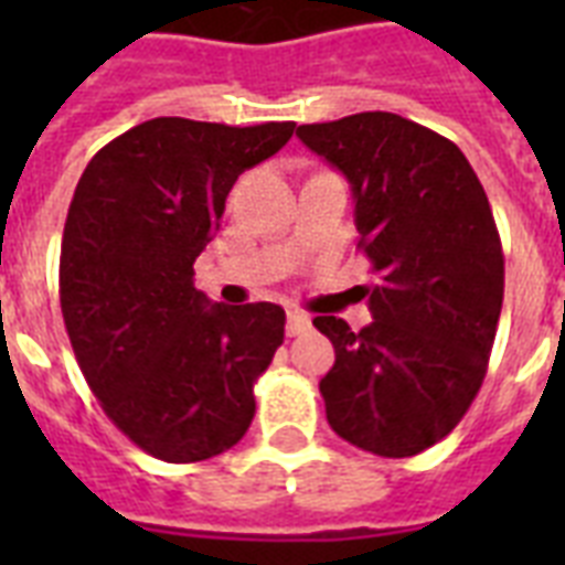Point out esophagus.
I'll return each instance as SVG.
<instances>
[{
	"instance_id": "34e87169",
	"label": "esophagus",
	"mask_w": 565,
	"mask_h": 565,
	"mask_svg": "<svg viewBox=\"0 0 565 565\" xmlns=\"http://www.w3.org/2000/svg\"><path fill=\"white\" fill-rule=\"evenodd\" d=\"M308 328H310L308 313H299V310H290V313H287V334L299 337V334H305Z\"/></svg>"
}]
</instances>
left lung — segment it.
Wrapping results in <instances>:
<instances>
[{
	"label": "left lung",
	"mask_w": 565,
	"mask_h": 565,
	"mask_svg": "<svg viewBox=\"0 0 565 565\" xmlns=\"http://www.w3.org/2000/svg\"><path fill=\"white\" fill-rule=\"evenodd\" d=\"M352 184L370 326L317 317L337 361L319 381L328 425L381 457H413L455 430L481 390L504 299V255L466 154L386 110L299 126Z\"/></svg>",
	"instance_id": "1"
}]
</instances>
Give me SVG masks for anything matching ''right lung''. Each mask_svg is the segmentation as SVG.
Wrapping results in <instances>:
<instances>
[{
	"label": "right lung",
	"mask_w": 565,
	"mask_h": 565,
	"mask_svg": "<svg viewBox=\"0 0 565 565\" xmlns=\"http://www.w3.org/2000/svg\"><path fill=\"white\" fill-rule=\"evenodd\" d=\"M292 128L158 117L110 140L78 179L61 239L66 334L102 411L158 460L222 455L255 419L252 386L284 343V310L211 305L193 264L239 172Z\"/></svg>",
	"instance_id": "obj_1"
}]
</instances>
